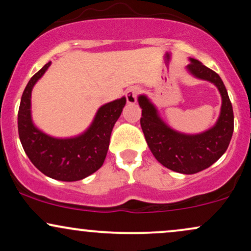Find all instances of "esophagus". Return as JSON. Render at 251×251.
Here are the masks:
<instances>
[{
	"label": "esophagus",
	"mask_w": 251,
	"mask_h": 251,
	"mask_svg": "<svg viewBox=\"0 0 251 251\" xmlns=\"http://www.w3.org/2000/svg\"><path fill=\"white\" fill-rule=\"evenodd\" d=\"M139 88L138 87H129L127 91H126L125 97H126V101L127 103H135L137 102V97L139 94Z\"/></svg>",
	"instance_id": "obj_1"
}]
</instances>
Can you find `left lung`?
<instances>
[{
    "mask_svg": "<svg viewBox=\"0 0 251 251\" xmlns=\"http://www.w3.org/2000/svg\"><path fill=\"white\" fill-rule=\"evenodd\" d=\"M190 62L186 66L189 73L214 83L221 93V113L211 128L198 134L175 131L163 122L148 97H138L142 108L140 125L154 158L165 168L184 175L197 174L217 162L226 151L234 132L232 105L220 75L198 60L190 57Z\"/></svg>",
    "mask_w": 251,
    "mask_h": 251,
    "instance_id": "8db88e82",
    "label": "left lung"
}]
</instances>
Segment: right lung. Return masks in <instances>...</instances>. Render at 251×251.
<instances>
[{"label": "right lung", "instance_id": "add662e5", "mask_svg": "<svg viewBox=\"0 0 251 251\" xmlns=\"http://www.w3.org/2000/svg\"><path fill=\"white\" fill-rule=\"evenodd\" d=\"M50 63H46L31 76L22 94L17 114L20 140L30 162L43 175L62 181L80 180L102 166L112 129L122 114L126 98L102 105L83 133L72 138L50 137L34 125L30 111L31 89Z\"/></svg>", "mask_w": 251, "mask_h": 251}]
</instances>
